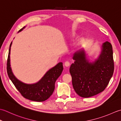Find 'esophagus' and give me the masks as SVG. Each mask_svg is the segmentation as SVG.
<instances>
[{"instance_id": "34e87169", "label": "esophagus", "mask_w": 121, "mask_h": 121, "mask_svg": "<svg viewBox=\"0 0 121 121\" xmlns=\"http://www.w3.org/2000/svg\"><path fill=\"white\" fill-rule=\"evenodd\" d=\"M64 65H65V66H66V67H68V66H69V65H70V62L68 61H66L65 64H64Z\"/></svg>"}]
</instances>
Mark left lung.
Here are the masks:
<instances>
[{
    "mask_svg": "<svg viewBox=\"0 0 121 121\" xmlns=\"http://www.w3.org/2000/svg\"><path fill=\"white\" fill-rule=\"evenodd\" d=\"M73 58L75 61L70 66L69 72L77 94L89 98L104 91L114 72L111 44L108 41L103 43L99 57L92 63L87 60L83 50L75 53Z\"/></svg>",
    "mask_w": 121,
    "mask_h": 121,
    "instance_id": "8db88e82",
    "label": "left lung"
}]
</instances>
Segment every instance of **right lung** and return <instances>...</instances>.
<instances>
[{
    "instance_id": "obj_1",
    "label": "right lung",
    "mask_w": 121,
    "mask_h": 121,
    "mask_svg": "<svg viewBox=\"0 0 121 121\" xmlns=\"http://www.w3.org/2000/svg\"><path fill=\"white\" fill-rule=\"evenodd\" d=\"M24 28L25 26L19 31L22 30ZM11 44L12 42L9 47L7 64V73L10 79L24 98L38 102H42L46 100L54 92L55 81L60 77L63 70V63H59L54 67L50 69L39 82L33 84H26L19 80L12 72L10 62Z\"/></svg>"
}]
</instances>
